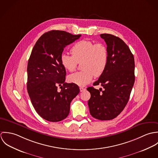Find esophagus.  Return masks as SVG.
<instances>
[{"label":"esophagus","mask_w":158,"mask_h":158,"mask_svg":"<svg viewBox=\"0 0 158 158\" xmlns=\"http://www.w3.org/2000/svg\"><path fill=\"white\" fill-rule=\"evenodd\" d=\"M80 92H83V91H84V90H85V88H83V87H80Z\"/></svg>","instance_id":"obj_1"}]
</instances>
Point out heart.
<instances>
[{
  "mask_svg": "<svg viewBox=\"0 0 158 158\" xmlns=\"http://www.w3.org/2000/svg\"><path fill=\"white\" fill-rule=\"evenodd\" d=\"M72 56L62 53L60 61L69 72L74 71L78 63L81 62L82 71L68 76L69 82L80 86H85L92 80L94 76L99 77L105 71L108 61V50L102 43L95 44L90 40H81L71 48Z\"/></svg>",
  "mask_w": 158,
  "mask_h": 158,
  "instance_id": "b5f03b06",
  "label": "heart"
}]
</instances>
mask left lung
I'll return each instance as SVG.
<instances>
[{
  "mask_svg": "<svg viewBox=\"0 0 158 158\" xmlns=\"http://www.w3.org/2000/svg\"><path fill=\"white\" fill-rule=\"evenodd\" d=\"M108 50V61L104 72L94 86L101 85L104 90L87 88L90 115L98 120L115 118L126 106L133 87L135 59L128 46L123 40L111 34H101Z\"/></svg>",
  "mask_w": 158,
  "mask_h": 158,
  "instance_id": "obj_1",
  "label": "left lung"
}]
</instances>
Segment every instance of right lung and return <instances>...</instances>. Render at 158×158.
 Wrapping results in <instances>:
<instances>
[{
	"mask_svg": "<svg viewBox=\"0 0 158 158\" xmlns=\"http://www.w3.org/2000/svg\"><path fill=\"white\" fill-rule=\"evenodd\" d=\"M81 36L52 30L38 39L31 51L27 65V91L36 111L47 121L66 118L70 102L80 92L77 85L65 83L66 72L60 56L64 48Z\"/></svg>",
	"mask_w": 158,
	"mask_h": 158,
	"instance_id": "obj_1",
	"label": "right lung"
}]
</instances>
